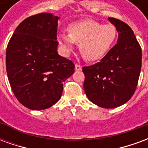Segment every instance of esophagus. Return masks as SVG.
<instances>
[{"instance_id":"34e87169","label":"esophagus","mask_w":148,"mask_h":148,"mask_svg":"<svg viewBox=\"0 0 148 148\" xmlns=\"http://www.w3.org/2000/svg\"><path fill=\"white\" fill-rule=\"evenodd\" d=\"M82 70V66L80 65L75 64V71H81Z\"/></svg>"}]
</instances>
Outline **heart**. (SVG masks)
Masks as SVG:
<instances>
[{
  "label": "heart",
  "mask_w": 148,
  "mask_h": 148,
  "mask_svg": "<svg viewBox=\"0 0 148 148\" xmlns=\"http://www.w3.org/2000/svg\"><path fill=\"white\" fill-rule=\"evenodd\" d=\"M69 34L61 33L58 41L65 54H69L75 43L85 59L97 61L110 51L117 37L113 24H103L93 20H86L71 24Z\"/></svg>",
  "instance_id": "heart-1"
}]
</instances>
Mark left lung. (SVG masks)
<instances>
[{"label": "left lung", "mask_w": 148, "mask_h": 148, "mask_svg": "<svg viewBox=\"0 0 148 148\" xmlns=\"http://www.w3.org/2000/svg\"><path fill=\"white\" fill-rule=\"evenodd\" d=\"M109 21L117 29V43L99 62L82 67L87 97L106 109L122 106L132 97L142 63L141 47L132 28L116 18Z\"/></svg>", "instance_id": "left-lung-1"}]
</instances>
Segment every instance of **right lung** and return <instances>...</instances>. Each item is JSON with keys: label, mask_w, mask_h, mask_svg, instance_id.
<instances>
[{"label": "right lung", "mask_w": 148, "mask_h": 148, "mask_svg": "<svg viewBox=\"0 0 148 148\" xmlns=\"http://www.w3.org/2000/svg\"><path fill=\"white\" fill-rule=\"evenodd\" d=\"M58 16L42 12L19 24L6 49V71L12 90L27 109L42 110L58 102L62 82L74 64L57 52Z\"/></svg>", "instance_id": "add662e5"}]
</instances>
